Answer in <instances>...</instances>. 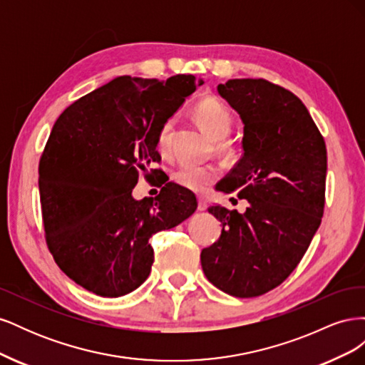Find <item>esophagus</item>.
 Listing matches in <instances>:
<instances>
[{
	"label": "esophagus",
	"mask_w": 365,
	"mask_h": 365,
	"mask_svg": "<svg viewBox=\"0 0 365 365\" xmlns=\"http://www.w3.org/2000/svg\"><path fill=\"white\" fill-rule=\"evenodd\" d=\"M207 207H208V204H207L205 197H202V196L197 197V210H200V212H205Z\"/></svg>",
	"instance_id": "obj_1"
}]
</instances>
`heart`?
<instances>
[{
    "instance_id": "heart-1",
    "label": "heart",
    "mask_w": 365,
    "mask_h": 365,
    "mask_svg": "<svg viewBox=\"0 0 365 365\" xmlns=\"http://www.w3.org/2000/svg\"><path fill=\"white\" fill-rule=\"evenodd\" d=\"M195 117L197 123L215 140L225 138L231 126L233 117L228 109L215 98H204L195 106ZM172 130L173 120H165L158 129L157 148L161 153H169L172 148ZM219 176V168L213 164H181L172 175V180L181 185L182 189L192 192H204Z\"/></svg>"
}]
</instances>
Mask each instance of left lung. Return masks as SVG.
<instances>
[{
  "label": "left lung",
  "mask_w": 365,
  "mask_h": 365,
  "mask_svg": "<svg viewBox=\"0 0 365 365\" xmlns=\"http://www.w3.org/2000/svg\"><path fill=\"white\" fill-rule=\"evenodd\" d=\"M219 96L244 123V155L217 190L247 200L244 215L213 205L222 224L201 252L205 277L233 297L267 294L303 259L324 212L327 150L303 102L264 79H231Z\"/></svg>",
  "instance_id": "8db88e82"
}]
</instances>
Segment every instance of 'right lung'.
I'll use <instances>...</instances> for the list:
<instances>
[{"instance_id":"1","label":"right lung","mask_w":365,"mask_h":365,"mask_svg":"<svg viewBox=\"0 0 365 365\" xmlns=\"http://www.w3.org/2000/svg\"><path fill=\"white\" fill-rule=\"evenodd\" d=\"M202 83L192 74L165 82L120 76L54 123L39 161L46 240L58 267L86 291L121 297L137 289L153 263L149 239L195 213V195L164 172L158 196L137 201L132 189L161 160V125Z\"/></svg>"}]
</instances>
